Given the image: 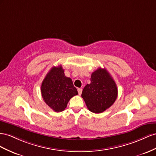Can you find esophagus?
Masks as SVG:
<instances>
[{"label": "esophagus", "instance_id": "34e87169", "mask_svg": "<svg viewBox=\"0 0 156 156\" xmlns=\"http://www.w3.org/2000/svg\"><path fill=\"white\" fill-rule=\"evenodd\" d=\"M82 89H81V88H78V94L80 95L81 94H82Z\"/></svg>", "mask_w": 156, "mask_h": 156}]
</instances>
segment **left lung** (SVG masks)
Returning <instances> with one entry per match:
<instances>
[{"label": "left lung", "instance_id": "obj_1", "mask_svg": "<svg viewBox=\"0 0 156 156\" xmlns=\"http://www.w3.org/2000/svg\"><path fill=\"white\" fill-rule=\"evenodd\" d=\"M118 97V88L106 69L99 68L91 74V83L83 88L82 97L87 108L101 113L112 106Z\"/></svg>", "mask_w": 156, "mask_h": 156}]
</instances>
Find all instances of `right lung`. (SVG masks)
Wrapping results in <instances>:
<instances>
[{"label":"right lung","instance_id":"obj_1","mask_svg":"<svg viewBox=\"0 0 156 156\" xmlns=\"http://www.w3.org/2000/svg\"><path fill=\"white\" fill-rule=\"evenodd\" d=\"M41 93L44 102L56 112L63 111L73 97L78 95L72 80L65 76L62 66H53L42 81Z\"/></svg>","mask_w":156,"mask_h":156}]
</instances>
